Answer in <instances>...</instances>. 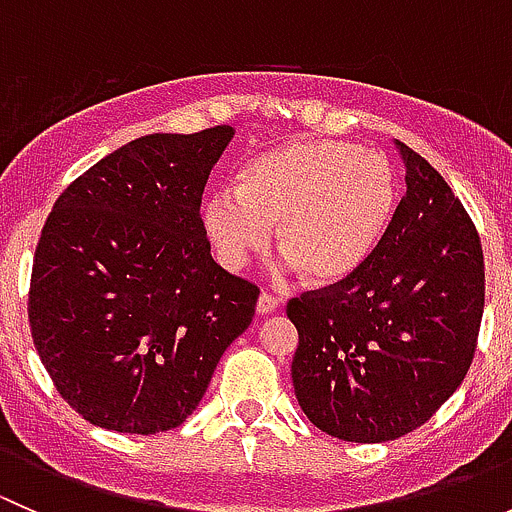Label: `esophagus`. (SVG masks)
Returning <instances> with one entry per match:
<instances>
[{"instance_id": "1", "label": "esophagus", "mask_w": 512, "mask_h": 512, "mask_svg": "<svg viewBox=\"0 0 512 512\" xmlns=\"http://www.w3.org/2000/svg\"><path fill=\"white\" fill-rule=\"evenodd\" d=\"M277 297L275 294H267V292H262L260 294V299H257V312L260 314H272L277 309Z\"/></svg>"}]
</instances>
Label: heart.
<instances>
[{
  "instance_id": "1",
  "label": "heart",
  "mask_w": 512,
  "mask_h": 512,
  "mask_svg": "<svg viewBox=\"0 0 512 512\" xmlns=\"http://www.w3.org/2000/svg\"><path fill=\"white\" fill-rule=\"evenodd\" d=\"M399 173L389 158L344 141H292L240 168L235 188L203 203V230L227 270L277 247L314 285L354 277L384 240L396 205Z\"/></svg>"
}]
</instances>
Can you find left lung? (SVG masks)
<instances>
[{
    "label": "left lung",
    "instance_id": "1",
    "mask_svg": "<svg viewBox=\"0 0 512 512\" xmlns=\"http://www.w3.org/2000/svg\"><path fill=\"white\" fill-rule=\"evenodd\" d=\"M396 146L406 195L371 260L287 302L299 406L319 431L354 443L394 441L436 414L471 369L483 319L471 215L426 158Z\"/></svg>",
    "mask_w": 512,
    "mask_h": 512
}]
</instances>
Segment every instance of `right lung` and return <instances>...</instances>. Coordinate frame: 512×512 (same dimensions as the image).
<instances>
[{
    "label": "right lung",
    "mask_w": 512,
    "mask_h": 512,
    "mask_svg": "<svg viewBox=\"0 0 512 512\" xmlns=\"http://www.w3.org/2000/svg\"><path fill=\"white\" fill-rule=\"evenodd\" d=\"M232 136L215 126L136 138L79 175L46 218L29 327L61 399L94 426H180L255 317L260 289L213 260L200 218Z\"/></svg>",
    "instance_id": "add662e5"
}]
</instances>
